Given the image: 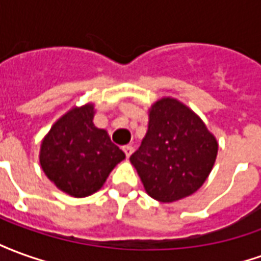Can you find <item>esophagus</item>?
<instances>
[{"mask_svg": "<svg viewBox=\"0 0 261 261\" xmlns=\"http://www.w3.org/2000/svg\"><path fill=\"white\" fill-rule=\"evenodd\" d=\"M123 151H124L125 156H127V158H130V156H131V153L134 152V148L131 147V145H125V147L123 148Z\"/></svg>", "mask_w": 261, "mask_h": 261, "instance_id": "1", "label": "esophagus"}]
</instances>
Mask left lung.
<instances>
[{
	"label": "left lung",
	"instance_id": "obj_1",
	"mask_svg": "<svg viewBox=\"0 0 261 261\" xmlns=\"http://www.w3.org/2000/svg\"><path fill=\"white\" fill-rule=\"evenodd\" d=\"M148 117L141 147L130 156L145 192L161 202L192 196L213 170L217 138L196 112L175 97L152 103Z\"/></svg>",
	"mask_w": 261,
	"mask_h": 261
}]
</instances>
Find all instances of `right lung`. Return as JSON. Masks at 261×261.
<instances>
[{
	"instance_id": "right-lung-1",
	"label": "right lung",
	"mask_w": 261,
	"mask_h": 261,
	"mask_svg": "<svg viewBox=\"0 0 261 261\" xmlns=\"http://www.w3.org/2000/svg\"><path fill=\"white\" fill-rule=\"evenodd\" d=\"M95 103L74 106L60 117L40 144L39 161L44 175L59 190L75 198L100 190L125 158L108 131L93 124Z\"/></svg>"
}]
</instances>
